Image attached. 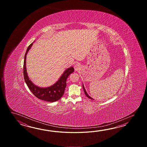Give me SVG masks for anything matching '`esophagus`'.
<instances>
[{
  "instance_id": "obj_1",
  "label": "esophagus",
  "mask_w": 147,
  "mask_h": 147,
  "mask_svg": "<svg viewBox=\"0 0 147 147\" xmlns=\"http://www.w3.org/2000/svg\"><path fill=\"white\" fill-rule=\"evenodd\" d=\"M74 68L76 71H78L81 68V66L79 63H76L74 66Z\"/></svg>"
}]
</instances>
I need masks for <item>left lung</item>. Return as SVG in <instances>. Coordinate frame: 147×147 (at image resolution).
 <instances>
[{
    "instance_id": "1",
    "label": "left lung",
    "mask_w": 147,
    "mask_h": 147,
    "mask_svg": "<svg viewBox=\"0 0 147 147\" xmlns=\"http://www.w3.org/2000/svg\"><path fill=\"white\" fill-rule=\"evenodd\" d=\"M82 87H83V89H84V94H86V96H87V97H88V98H89V99H93L91 97H90L88 94L87 93V92H86V90H85V89H84V84L82 85Z\"/></svg>"
}]
</instances>
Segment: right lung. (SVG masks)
Segmentation results:
<instances>
[{
	"label": "right lung",
	"instance_id": "add662e5",
	"mask_svg": "<svg viewBox=\"0 0 147 147\" xmlns=\"http://www.w3.org/2000/svg\"><path fill=\"white\" fill-rule=\"evenodd\" d=\"M32 44H30L27 49L25 53L24 63V77L25 82L27 84L31 92L34 94L36 97L40 100H44L47 102H55L59 100L64 94L65 90L66 88V81L69 75L74 71V68L71 67L66 69L63 72V75L59 78L58 81L52 86L48 88H40L35 86L28 78L26 67V55L29 49H30Z\"/></svg>",
	"mask_w": 147,
	"mask_h": 147
}]
</instances>
